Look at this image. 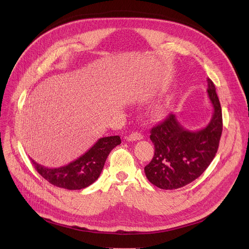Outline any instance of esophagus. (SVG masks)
<instances>
[{
    "label": "esophagus",
    "instance_id": "obj_1",
    "mask_svg": "<svg viewBox=\"0 0 249 249\" xmlns=\"http://www.w3.org/2000/svg\"><path fill=\"white\" fill-rule=\"evenodd\" d=\"M143 138V135L139 132H133L131 134H129L126 137L127 141H137V140H141Z\"/></svg>",
    "mask_w": 249,
    "mask_h": 249
}]
</instances>
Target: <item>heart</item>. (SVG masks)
Wrapping results in <instances>:
<instances>
[{
    "label": "heart",
    "mask_w": 249,
    "mask_h": 249,
    "mask_svg": "<svg viewBox=\"0 0 249 249\" xmlns=\"http://www.w3.org/2000/svg\"><path fill=\"white\" fill-rule=\"evenodd\" d=\"M163 113H164V108L162 106H155L152 109V115L155 117L161 116V115H163Z\"/></svg>",
    "instance_id": "1"
}]
</instances>
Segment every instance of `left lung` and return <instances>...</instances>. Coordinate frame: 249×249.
Instances as JSON below:
<instances>
[{"label":"left lung","instance_id":"1","mask_svg":"<svg viewBox=\"0 0 249 249\" xmlns=\"http://www.w3.org/2000/svg\"><path fill=\"white\" fill-rule=\"evenodd\" d=\"M208 96L214 108L212 119L205 128L189 131L176 115L150 130L154 145L152 160L144 167L152 185L162 190H175L198 178L210 165L218 150L222 134V110L213 82L208 78Z\"/></svg>","mask_w":249,"mask_h":249}]
</instances>
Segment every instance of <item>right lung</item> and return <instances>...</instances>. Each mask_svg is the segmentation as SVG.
Segmentation results:
<instances>
[{
	"instance_id": "right-lung-1",
	"label": "right lung",
	"mask_w": 249,
	"mask_h": 249,
	"mask_svg": "<svg viewBox=\"0 0 249 249\" xmlns=\"http://www.w3.org/2000/svg\"><path fill=\"white\" fill-rule=\"evenodd\" d=\"M121 143L120 136L100 138L85 154L71 163L48 168L31 160L36 171L53 186L67 190H82L95 182L100 177L111 150Z\"/></svg>"
}]
</instances>
